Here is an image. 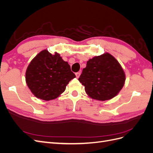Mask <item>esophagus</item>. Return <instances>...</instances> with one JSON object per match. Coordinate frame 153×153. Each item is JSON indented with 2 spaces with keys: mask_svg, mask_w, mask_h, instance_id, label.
<instances>
[{
  "mask_svg": "<svg viewBox=\"0 0 153 153\" xmlns=\"http://www.w3.org/2000/svg\"><path fill=\"white\" fill-rule=\"evenodd\" d=\"M75 75H76V78H78L80 77V72H77V73H75Z\"/></svg>",
  "mask_w": 153,
  "mask_h": 153,
  "instance_id": "34e87169",
  "label": "esophagus"
}]
</instances>
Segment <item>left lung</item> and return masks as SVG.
Here are the masks:
<instances>
[{"label":"left lung","instance_id":"8db88e82","mask_svg":"<svg viewBox=\"0 0 153 153\" xmlns=\"http://www.w3.org/2000/svg\"><path fill=\"white\" fill-rule=\"evenodd\" d=\"M126 76L121 64L112 55L105 53L87 62L78 80L90 98L100 101L112 99L124 85Z\"/></svg>","mask_w":153,"mask_h":153}]
</instances>
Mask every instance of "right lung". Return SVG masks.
<instances>
[{
	"mask_svg": "<svg viewBox=\"0 0 153 153\" xmlns=\"http://www.w3.org/2000/svg\"><path fill=\"white\" fill-rule=\"evenodd\" d=\"M75 77L70 66L59 53L52 55L47 50L32 60L25 73V81L32 93L45 101L58 98Z\"/></svg>",
	"mask_w": 153,
	"mask_h": 153,
	"instance_id": "right-lung-1",
	"label": "right lung"
}]
</instances>
